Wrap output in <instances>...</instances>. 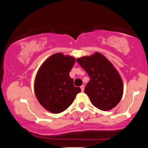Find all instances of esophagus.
Listing matches in <instances>:
<instances>
[{"mask_svg": "<svg viewBox=\"0 0 148 148\" xmlns=\"http://www.w3.org/2000/svg\"><path fill=\"white\" fill-rule=\"evenodd\" d=\"M84 89H85V86H84V85H81V92H83V91H84Z\"/></svg>", "mask_w": 148, "mask_h": 148, "instance_id": "esophagus-1", "label": "esophagus"}]
</instances>
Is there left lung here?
Returning <instances> with one entry per match:
<instances>
[{
    "label": "left lung",
    "instance_id": "obj_1",
    "mask_svg": "<svg viewBox=\"0 0 148 148\" xmlns=\"http://www.w3.org/2000/svg\"><path fill=\"white\" fill-rule=\"evenodd\" d=\"M77 62L90 79L85 88V93L92 105L103 111L114 108L121 99L123 86L121 78L112 64L97 52L78 58Z\"/></svg>",
    "mask_w": 148,
    "mask_h": 148
}]
</instances>
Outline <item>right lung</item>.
Segmentation results:
<instances>
[{
  "instance_id": "obj_1",
  "label": "right lung",
  "mask_w": 148,
  "mask_h": 148,
  "mask_svg": "<svg viewBox=\"0 0 148 148\" xmlns=\"http://www.w3.org/2000/svg\"><path fill=\"white\" fill-rule=\"evenodd\" d=\"M75 61L74 57L57 53L48 58L38 69L35 94L40 105L49 112L58 114L65 111L81 92L69 75Z\"/></svg>"
}]
</instances>
